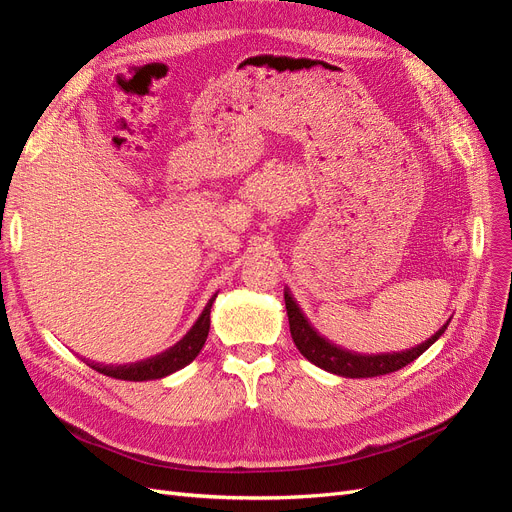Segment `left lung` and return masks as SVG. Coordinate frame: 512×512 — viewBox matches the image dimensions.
Masks as SVG:
<instances>
[{"instance_id":"left-lung-1","label":"left lung","mask_w":512,"mask_h":512,"mask_svg":"<svg viewBox=\"0 0 512 512\" xmlns=\"http://www.w3.org/2000/svg\"><path fill=\"white\" fill-rule=\"evenodd\" d=\"M284 301H286L290 335H292L294 346L299 348V352L309 363H314L320 369L331 371V374L344 376V378H374V376H384V374H391V371L406 367L408 363L418 359V356H421L433 342H436L448 327L446 322L436 335H431L427 342H423L421 346H416L412 350L386 352V354H359V352L339 348L331 344L329 339H324L312 324L307 322L301 307L292 299L290 290H284Z\"/></svg>"}]
</instances>
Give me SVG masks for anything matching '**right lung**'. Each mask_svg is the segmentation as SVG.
Segmentation results:
<instances>
[{"instance_id": "right-lung-1", "label": "right lung", "mask_w": 512, "mask_h": 512, "mask_svg": "<svg viewBox=\"0 0 512 512\" xmlns=\"http://www.w3.org/2000/svg\"><path fill=\"white\" fill-rule=\"evenodd\" d=\"M218 294H213L209 299L207 307L203 309V314L196 320L194 327L188 331L181 342H177L173 348H168L166 352L158 354V356H151L147 361L141 363H132V365H100V363H87L91 369L100 371L104 376H111L117 380H132V382H143V380H158L164 376H170L173 371L185 367L188 363H192L198 352L203 350L205 342H207V335H209V324H211V305L215 301Z\"/></svg>"}]
</instances>
